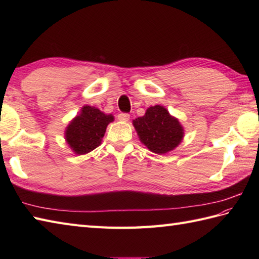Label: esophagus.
<instances>
[{
  "instance_id": "34e87169",
  "label": "esophagus",
  "mask_w": 259,
  "mask_h": 259,
  "mask_svg": "<svg viewBox=\"0 0 259 259\" xmlns=\"http://www.w3.org/2000/svg\"><path fill=\"white\" fill-rule=\"evenodd\" d=\"M118 119L120 121H123V122H126V121H129V119H130V114H128V113H119Z\"/></svg>"
}]
</instances>
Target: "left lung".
I'll list each match as a JSON object with an SVG mask.
<instances>
[{
  "label": "left lung",
  "mask_w": 259,
  "mask_h": 259,
  "mask_svg": "<svg viewBox=\"0 0 259 259\" xmlns=\"http://www.w3.org/2000/svg\"><path fill=\"white\" fill-rule=\"evenodd\" d=\"M133 124L141 144L158 155L176 149L185 137L179 120L159 104L148 108L145 115L133 120Z\"/></svg>",
  "instance_id": "8db88e82"
}]
</instances>
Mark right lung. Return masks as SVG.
Listing matches in <instances>:
<instances>
[{
    "label": "right lung",
    "mask_w": 259,
    "mask_h": 259,
    "mask_svg": "<svg viewBox=\"0 0 259 259\" xmlns=\"http://www.w3.org/2000/svg\"><path fill=\"white\" fill-rule=\"evenodd\" d=\"M113 120L112 114L85 104L65 128V142L75 155L89 153L101 145L107 126Z\"/></svg>",
    "instance_id": "right-lung-1"
}]
</instances>
